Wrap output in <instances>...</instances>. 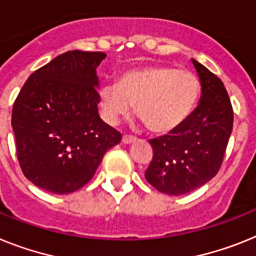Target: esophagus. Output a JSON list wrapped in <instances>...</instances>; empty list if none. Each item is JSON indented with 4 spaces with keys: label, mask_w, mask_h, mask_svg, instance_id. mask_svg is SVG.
Returning a JSON list of instances; mask_svg holds the SVG:
<instances>
[{
    "label": "esophagus",
    "mask_w": 256,
    "mask_h": 256,
    "mask_svg": "<svg viewBox=\"0 0 256 256\" xmlns=\"http://www.w3.org/2000/svg\"><path fill=\"white\" fill-rule=\"evenodd\" d=\"M135 140H136V138H134L132 135H124V136H122V142H124V144H132Z\"/></svg>",
    "instance_id": "esophagus-1"
}]
</instances>
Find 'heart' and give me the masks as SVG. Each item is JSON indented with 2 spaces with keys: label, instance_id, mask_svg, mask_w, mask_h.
I'll return each mask as SVG.
<instances>
[{
  "label": "heart",
  "instance_id": "heart-1",
  "mask_svg": "<svg viewBox=\"0 0 256 256\" xmlns=\"http://www.w3.org/2000/svg\"><path fill=\"white\" fill-rule=\"evenodd\" d=\"M200 95V82L194 72L172 66L130 68L118 76L117 84L102 88L105 118L116 124L128 117L135 105L136 116L156 134L178 128L194 112Z\"/></svg>",
  "mask_w": 256,
  "mask_h": 256
}]
</instances>
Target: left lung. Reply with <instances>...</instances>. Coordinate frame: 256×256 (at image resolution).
Listing matches in <instances>:
<instances>
[{
    "label": "left lung",
    "instance_id": "obj_1",
    "mask_svg": "<svg viewBox=\"0 0 256 256\" xmlns=\"http://www.w3.org/2000/svg\"><path fill=\"white\" fill-rule=\"evenodd\" d=\"M202 86L200 102L178 128L150 140L154 158L148 184L168 195L196 190L218 174L233 128V108L224 83L192 60Z\"/></svg>",
    "mask_w": 256,
    "mask_h": 256
}]
</instances>
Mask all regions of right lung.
Instances as JSON below:
<instances>
[{
    "label": "right lung",
    "instance_id": "add662e5",
    "mask_svg": "<svg viewBox=\"0 0 256 256\" xmlns=\"http://www.w3.org/2000/svg\"><path fill=\"white\" fill-rule=\"evenodd\" d=\"M102 52L70 50L30 75L12 126L23 174L53 194H70L95 174L121 134L98 116L96 68Z\"/></svg>",
    "mask_w": 256,
    "mask_h": 256
}]
</instances>
